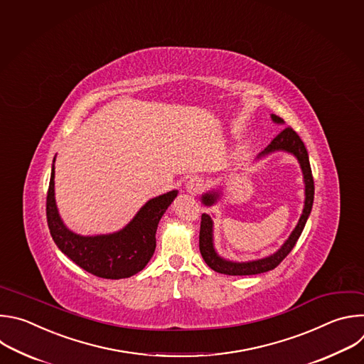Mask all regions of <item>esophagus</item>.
Instances as JSON below:
<instances>
[{
	"label": "esophagus",
	"mask_w": 364,
	"mask_h": 364,
	"mask_svg": "<svg viewBox=\"0 0 364 364\" xmlns=\"http://www.w3.org/2000/svg\"><path fill=\"white\" fill-rule=\"evenodd\" d=\"M206 183L205 179L200 176H192L188 182H186V192H189L191 195H198L205 189Z\"/></svg>",
	"instance_id": "34e87169"
}]
</instances>
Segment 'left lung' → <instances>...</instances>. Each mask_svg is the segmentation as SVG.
Here are the masks:
<instances>
[{
	"label": "left lung",
	"mask_w": 364,
	"mask_h": 364,
	"mask_svg": "<svg viewBox=\"0 0 364 364\" xmlns=\"http://www.w3.org/2000/svg\"><path fill=\"white\" fill-rule=\"evenodd\" d=\"M272 120L277 123H284V120L275 114H272ZM274 151H287L291 152L300 162L303 175H304V182H306V202H304V209L303 215L300 218V221L293 231V234L289 235V238L285 241V244L271 257L258 259V261H251V262H231L225 261L221 257H218V254L213 250L212 245V220L210 216L206 213H202L200 216V230H199V250L202 254V258L208 264L209 268H212L216 272L227 274V275H255L261 272H267L269 269H274L281 264V261L291 252V250L296 247L306 223L309 220V215L313 208V200H314V179L311 173V166L309 161V154L304 146L303 140L297 134V132L291 127L287 126L284 127L268 144V146L264 149L261 155H267ZM216 199L215 193H206L202 196V202L205 205H212Z\"/></svg>",
	"instance_id": "8db88e82"
}]
</instances>
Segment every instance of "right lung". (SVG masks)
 <instances>
[{"label":"right lung","instance_id":"1","mask_svg":"<svg viewBox=\"0 0 364 364\" xmlns=\"http://www.w3.org/2000/svg\"><path fill=\"white\" fill-rule=\"evenodd\" d=\"M176 191L151 199L133 221L110 235L82 237L61 223L54 200V165L47 191L46 213L50 234L63 254L85 271L107 279H119L141 271L156 248V230L162 215L176 196Z\"/></svg>","mask_w":364,"mask_h":364}]
</instances>
